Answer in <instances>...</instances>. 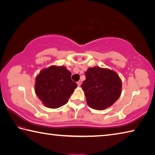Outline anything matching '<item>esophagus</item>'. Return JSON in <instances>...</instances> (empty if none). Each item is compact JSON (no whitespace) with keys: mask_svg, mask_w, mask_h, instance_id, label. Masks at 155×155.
<instances>
[{"mask_svg":"<svg viewBox=\"0 0 155 155\" xmlns=\"http://www.w3.org/2000/svg\"><path fill=\"white\" fill-rule=\"evenodd\" d=\"M77 84H78V86H81V80H80L79 81H78V82H77Z\"/></svg>","mask_w":155,"mask_h":155,"instance_id":"34e87169","label":"esophagus"}]
</instances>
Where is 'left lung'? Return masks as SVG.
I'll return each mask as SVG.
<instances>
[{
    "mask_svg": "<svg viewBox=\"0 0 155 155\" xmlns=\"http://www.w3.org/2000/svg\"><path fill=\"white\" fill-rule=\"evenodd\" d=\"M81 85L87 104L96 110H104L113 105L121 94L122 83L119 75L109 69L90 68Z\"/></svg>",
    "mask_w": 155,
    "mask_h": 155,
    "instance_id": "obj_1",
    "label": "left lung"
}]
</instances>
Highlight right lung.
<instances>
[{
	"label": "right lung",
	"mask_w": 155,
	"mask_h": 155,
	"mask_svg": "<svg viewBox=\"0 0 155 155\" xmlns=\"http://www.w3.org/2000/svg\"><path fill=\"white\" fill-rule=\"evenodd\" d=\"M71 75L63 66L52 65L41 70L35 80V92L45 107L57 109L68 103L78 86Z\"/></svg>",
	"instance_id": "obj_1"
}]
</instances>
